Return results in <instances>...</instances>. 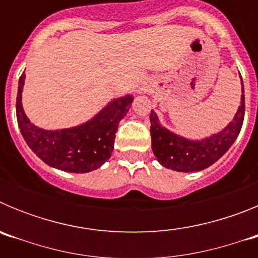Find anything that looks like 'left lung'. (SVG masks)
Listing matches in <instances>:
<instances>
[{
    "mask_svg": "<svg viewBox=\"0 0 258 258\" xmlns=\"http://www.w3.org/2000/svg\"><path fill=\"white\" fill-rule=\"evenodd\" d=\"M241 79V76H240ZM244 86L241 80L240 106L235 116L222 131L203 140H188L168 131L160 124L156 112L151 111L152 151L157 161L175 172H199L206 169L226 154L240 133L244 120Z\"/></svg>",
    "mask_w": 258,
    "mask_h": 258,
    "instance_id": "1",
    "label": "left lung"
}]
</instances>
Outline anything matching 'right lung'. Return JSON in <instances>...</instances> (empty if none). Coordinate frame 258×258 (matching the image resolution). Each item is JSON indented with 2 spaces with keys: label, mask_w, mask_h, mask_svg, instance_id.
Listing matches in <instances>:
<instances>
[{
  "label": "right lung",
  "mask_w": 258,
  "mask_h": 258,
  "mask_svg": "<svg viewBox=\"0 0 258 258\" xmlns=\"http://www.w3.org/2000/svg\"><path fill=\"white\" fill-rule=\"evenodd\" d=\"M24 80L23 72L18 86L17 118L29 149L45 164L63 172L88 173L101 168L111 157L118 122L126 116L133 95L112 99L94 117L77 126L46 131L32 124L23 109Z\"/></svg>",
  "instance_id": "add662e5"
}]
</instances>
